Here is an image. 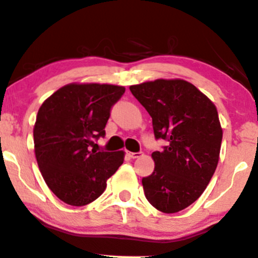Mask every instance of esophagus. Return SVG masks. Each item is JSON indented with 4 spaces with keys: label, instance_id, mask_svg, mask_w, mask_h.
Returning <instances> with one entry per match:
<instances>
[{
    "label": "esophagus",
    "instance_id": "34e87169",
    "mask_svg": "<svg viewBox=\"0 0 258 258\" xmlns=\"http://www.w3.org/2000/svg\"><path fill=\"white\" fill-rule=\"evenodd\" d=\"M141 155H142V153H141V152H137V153H128V157L131 158V159H136V158H140Z\"/></svg>",
    "mask_w": 258,
    "mask_h": 258
}]
</instances>
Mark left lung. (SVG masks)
I'll return each mask as SVG.
<instances>
[{
    "label": "left lung",
    "mask_w": 258,
    "mask_h": 258,
    "mask_svg": "<svg viewBox=\"0 0 258 258\" xmlns=\"http://www.w3.org/2000/svg\"><path fill=\"white\" fill-rule=\"evenodd\" d=\"M151 115L163 151L152 153L154 171L143 177L146 198L163 213H176L198 200L216 171L223 131L217 107L183 79H157L130 87Z\"/></svg>",
    "instance_id": "8db88e82"
}]
</instances>
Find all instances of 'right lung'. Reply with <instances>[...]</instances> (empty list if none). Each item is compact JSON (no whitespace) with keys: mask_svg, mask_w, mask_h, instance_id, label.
I'll use <instances>...</instances> for the list:
<instances>
[{"mask_svg":"<svg viewBox=\"0 0 258 258\" xmlns=\"http://www.w3.org/2000/svg\"><path fill=\"white\" fill-rule=\"evenodd\" d=\"M124 88L71 83L42 103L34 126V149L49 188L71 206H86L105 191L106 180L123 163L124 153L97 152L111 107Z\"/></svg>","mask_w":258,"mask_h":258,"instance_id":"right-lung-1","label":"right lung"}]
</instances>
